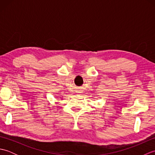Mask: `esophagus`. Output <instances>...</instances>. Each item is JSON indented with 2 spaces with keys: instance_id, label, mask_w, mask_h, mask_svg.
I'll return each instance as SVG.
<instances>
[{
  "instance_id": "esophagus-1",
  "label": "esophagus",
  "mask_w": 155,
  "mask_h": 155,
  "mask_svg": "<svg viewBox=\"0 0 155 155\" xmlns=\"http://www.w3.org/2000/svg\"><path fill=\"white\" fill-rule=\"evenodd\" d=\"M78 94H81V93H78Z\"/></svg>"
}]
</instances>
